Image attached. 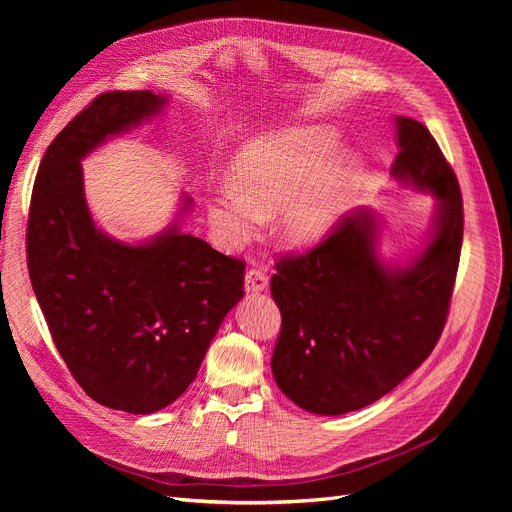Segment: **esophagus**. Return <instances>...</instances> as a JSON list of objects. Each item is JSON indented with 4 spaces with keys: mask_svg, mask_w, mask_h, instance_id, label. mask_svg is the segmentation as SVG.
Masks as SVG:
<instances>
[{
    "mask_svg": "<svg viewBox=\"0 0 512 512\" xmlns=\"http://www.w3.org/2000/svg\"><path fill=\"white\" fill-rule=\"evenodd\" d=\"M267 276H265V272H261V270H249L247 274H245V290L247 292H263V290H267Z\"/></svg>",
    "mask_w": 512,
    "mask_h": 512,
    "instance_id": "1",
    "label": "esophagus"
}]
</instances>
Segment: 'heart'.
<instances>
[{
  "label": "heart",
  "instance_id": "obj_1",
  "mask_svg": "<svg viewBox=\"0 0 512 512\" xmlns=\"http://www.w3.org/2000/svg\"><path fill=\"white\" fill-rule=\"evenodd\" d=\"M324 128H290L242 147L232 161V184L220 186L207 201L215 240L236 251L257 234L265 215L276 220L282 245L313 249L346 209L359 161L334 149Z\"/></svg>",
  "mask_w": 512,
  "mask_h": 512
}]
</instances>
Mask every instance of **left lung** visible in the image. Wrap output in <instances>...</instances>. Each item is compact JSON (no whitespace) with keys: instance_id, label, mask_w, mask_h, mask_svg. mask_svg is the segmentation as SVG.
I'll list each match as a JSON object with an SVG mask.
<instances>
[{"instance_id":"1","label":"left lung","mask_w":512,"mask_h":512,"mask_svg":"<svg viewBox=\"0 0 512 512\" xmlns=\"http://www.w3.org/2000/svg\"><path fill=\"white\" fill-rule=\"evenodd\" d=\"M396 134L392 176L438 201L423 249L386 263L378 215L363 207L309 253L276 263L282 330L272 373L315 415L351 413L388 394L434 351L446 324L463 245L459 180L421 122L398 116Z\"/></svg>"}]
</instances>
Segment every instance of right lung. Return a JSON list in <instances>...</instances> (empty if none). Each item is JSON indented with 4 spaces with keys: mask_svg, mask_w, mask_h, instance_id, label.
Listing matches in <instances>:
<instances>
[{
    "mask_svg": "<svg viewBox=\"0 0 512 512\" xmlns=\"http://www.w3.org/2000/svg\"><path fill=\"white\" fill-rule=\"evenodd\" d=\"M166 103L153 91H112L85 107L41 159L26 228L31 284L53 344L95 402L134 415L172 405L193 384L245 294V263L180 232L188 195L168 228L137 245L93 222L80 161Z\"/></svg>",
    "mask_w": 512,
    "mask_h": 512,
    "instance_id": "1",
    "label": "right lung"
}]
</instances>
